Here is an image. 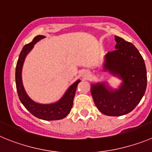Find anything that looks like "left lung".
Wrapping results in <instances>:
<instances>
[{
    "label": "left lung",
    "instance_id": "1",
    "mask_svg": "<svg viewBox=\"0 0 152 152\" xmlns=\"http://www.w3.org/2000/svg\"><path fill=\"white\" fill-rule=\"evenodd\" d=\"M115 50L106 55L104 69L123 80L118 90L105 83L92 85L91 92L96 106L103 114L120 116L135 108L144 95L147 86L146 68L137 48L123 38L115 36Z\"/></svg>",
    "mask_w": 152,
    "mask_h": 152
}]
</instances>
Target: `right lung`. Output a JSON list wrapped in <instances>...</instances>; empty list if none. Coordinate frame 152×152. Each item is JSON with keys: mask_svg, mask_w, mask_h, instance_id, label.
Masks as SVG:
<instances>
[{"mask_svg": "<svg viewBox=\"0 0 152 152\" xmlns=\"http://www.w3.org/2000/svg\"><path fill=\"white\" fill-rule=\"evenodd\" d=\"M44 37H45L42 35H38L35 37L32 42L26 44L22 49L18 57L16 68H15L16 89L20 101L22 102L25 108L35 117L42 119V120H46V121L60 120L66 117L71 110L76 87L80 80H77L76 83H73L66 91L62 98L57 103H52V104H39L33 101L25 92L22 82V69L27 54L33 49L34 45L37 42Z\"/></svg>", "mask_w": 152, "mask_h": 152, "instance_id": "1", "label": "right lung"}]
</instances>
